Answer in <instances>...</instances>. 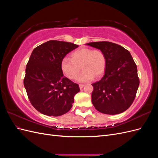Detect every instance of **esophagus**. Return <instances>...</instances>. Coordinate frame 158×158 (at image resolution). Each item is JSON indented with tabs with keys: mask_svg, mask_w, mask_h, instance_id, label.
Masks as SVG:
<instances>
[{
	"mask_svg": "<svg viewBox=\"0 0 158 158\" xmlns=\"http://www.w3.org/2000/svg\"><path fill=\"white\" fill-rule=\"evenodd\" d=\"M84 86V84H79V87H80V89H82V88H83V87Z\"/></svg>",
	"mask_w": 158,
	"mask_h": 158,
	"instance_id": "1",
	"label": "esophagus"
}]
</instances>
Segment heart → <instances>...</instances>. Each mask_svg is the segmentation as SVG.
Here are the masks:
<instances>
[{
    "instance_id": "b5f03b06",
    "label": "heart",
    "mask_w": 158,
    "mask_h": 158,
    "mask_svg": "<svg viewBox=\"0 0 158 158\" xmlns=\"http://www.w3.org/2000/svg\"><path fill=\"white\" fill-rule=\"evenodd\" d=\"M71 59L64 58L61 62V69L69 79L74 80L80 72L84 70L78 80L81 82H88L94 77L98 78L105 72L106 58L99 49L80 48L71 54Z\"/></svg>"
}]
</instances>
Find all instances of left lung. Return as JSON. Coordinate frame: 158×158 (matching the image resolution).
<instances>
[{"label":"left lung","instance_id":"8db88e82","mask_svg":"<svg viewBox=\"0 0 158 158\" xmlns=\"http://www.w3.org/2000/svg\"><path fill=\"white\" fill-rule=\"evenodd\" d=\"M87 45L101 50L106 58L104 76L92 84L94 106L98 111L107 114L125 111L135 100L140 84L137 66L130 52L109 41L92 42Z\"/></svg>","mask_w":158,"mask_h":158}]
</instances>
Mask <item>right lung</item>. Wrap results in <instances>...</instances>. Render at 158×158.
<instances>
[{
    "label": "right lung",
    "instance_id": "1",
    "mask_svg": "<svg viewBox=\"0 0 158 158\" xmlns=\"http://www.w3.org/2000/svg\"><path fill=\"white\" fill-rule=\"evenodd\" d=\"M78 45L51 40L35 47L26 65L23 85L32 106L48 116H60L73 106L78 84L63 75L61 62Z\"/></svg>",
    "mask_w": 158,
    "mask_h": 158
}]
</instances>
